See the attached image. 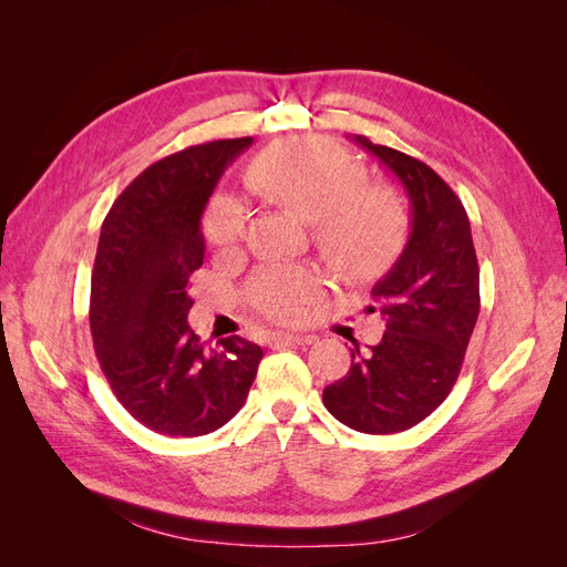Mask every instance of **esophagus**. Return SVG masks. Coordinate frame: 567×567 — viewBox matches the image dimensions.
I'll list each match as a JSON object with an SVG mask.
<instances>
[{
	"label": "esophagus",
	"mask_w": 567,
	"mask_h": 567,
	"mask_svg": "<svg viewBox=\"0 0 567 567\" xmlns=\"http://www.w3.org/2000/svg\"><path fill=\"white\" fill-rule=\"evenodd\" d=\"M317 338L315 336H307V333H271L269 338V346L279 348V346H312Z\"/></svg>",
	"instance_id": "obj_1"
}]
</instances>
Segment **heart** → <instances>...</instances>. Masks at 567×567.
I'll return each instance as SVG.
<instances>
[{
    "mask_svg": "<svg viewBox=\"0 0 567 567\" xmlns=\"http://www.w3.org/2000/svg\"><path fill=\"white\" fill-rule=\"evenodd\" d=\"M248 184L267 200L312 221L315 241L346 271L385 265L402 238V215L390 192L364 184V169L346 151L323 140L284 142L262 151L248 167ZM241 200L219 194L203 215V236L221 252L246 238ZM315 267L267 265L248 286L257 312L277 321H298L321 293Z\"/></svg>",
    "mask_w": 567,
    "mask_h": 567,
    "instance_id": "1",
    "label": "heart"
}]
</instances>
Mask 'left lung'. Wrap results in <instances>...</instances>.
I'll return each instance as SVG.
<instances>
[{"instance_id": "obj_1", "label": "left lung", "mask_w": 567, "mask_h": 567, "mask_svg": "<svg viewBox=\"0 0 567 567\" xmlns=\"http://www.w3.org/2000/svg\"><path fill=\"white\" fill-rule=\"evenodd\" d=\"M354 142L400 179L411 221L398 262L371 288L385 333L369 350L354 342L352 367L323 388V406L352 431L390 435L431 416L452 392L480 315V269L450 184L402 151L362 134Z\"/></svg>"}]
</instances>
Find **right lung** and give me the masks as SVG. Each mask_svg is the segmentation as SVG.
<instances>
[{"mask_svg":"<svg viewBox=\"0 0 567 567\" xmlns=\"http://www.w3.org/2000/svg\"><path fill=\"white\" fill-rule=\"evenodd\" d=\"M250 144L219 140L148 165L101 225L90 298L96 359L117 402L161 435H208L231 421L262 359L241 336L208 348L186 321L188 277L205 255L200 215Z\"/></svg>","mask_w":567,"mask_h":567,"instance_id":"1","label":"right lung"}]
</instances>
